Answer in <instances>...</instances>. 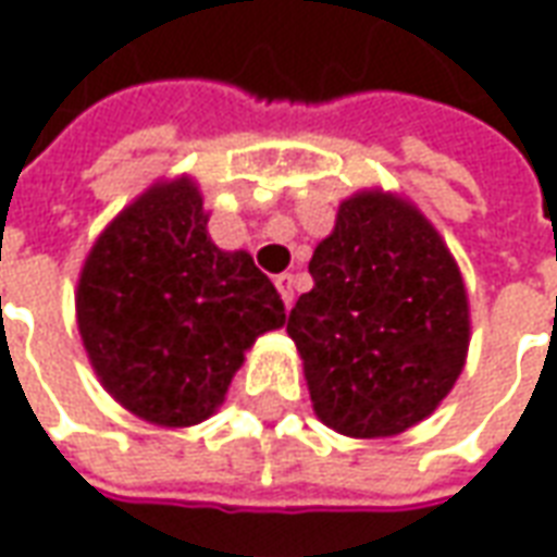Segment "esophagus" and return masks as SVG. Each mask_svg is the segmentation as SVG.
<instances>
[{
    "label": "esophagus",
    "mask_w": 557,
    "mask_h": 557,
    "mask_svg": "<svg viewBox=\"0 0 557 557\" xmlns=\"http://www.w3.org/2000/svg\"><path fill=\"white\" fill-rule=\"evenodd\" d=\"M274 286H277V292L283 295V304L292 307V304H295V277H292V274H277V277H274Z\"/></svg>",
    "instance_id": "esophagus-1"
}]
</instances>
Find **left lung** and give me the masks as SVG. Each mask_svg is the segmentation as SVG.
<instances>
[{
    "mask_svg": "<svg viewBox=\"0 0 557 557\" xmlns=\"http://www.w3.org/2000/svg\"><path fill=\"white\" fill-rule=\"evenodd\" d=\"M310 274L286 331L319 420L387 438L430 418L471 337L466 283L435 226L403 196L361 190L339 202Z\"/></svg>",
    "mask_w": 557,
    "mask_h": 557,
    "instance_id": "obj_1",
    "label": "left lung"
}]
</instances>
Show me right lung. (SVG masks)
Returning a JSON list of instances; mask_svg holds the SVG:
<instances>
[{
	"label": "right lung",
	"instance_id": "obj_1",
	"mask_svg": "<svg viewBox=\"0 0 557 557\" xmlns=\"http://www.w3.org/2000/svg\"><path fill=\"white\" fill-rule=\"evenodd\" d=\"M187 175L158 182L101 232L77 283V325L107 394L158 426L211 418L259 334L286 310L253 256L208 235Z\"/></svg>",
	"mask_w": 557,
	"mask_h": 557
}]
</instances>
